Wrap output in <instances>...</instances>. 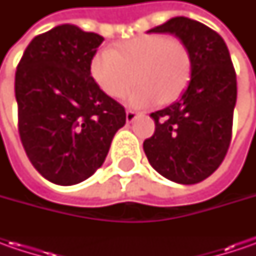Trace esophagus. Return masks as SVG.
Here are the masks:
<instances>
[{
  "mask_svg": "<svg viewBox=\"0 0 256 256\" xmlns=\"http://www.w3.org/2000/svg\"><path fill=\"white\" fill-rule=\"evenodd\" d=\"M135 118H136V112L132 110H128L126 111V122H132Z\"/></svg>",
  "mask_w": 256,
  "mask_h": 256,
  "instance_id": "obj_1",
  "label": "esophagus"
}]
</instances>
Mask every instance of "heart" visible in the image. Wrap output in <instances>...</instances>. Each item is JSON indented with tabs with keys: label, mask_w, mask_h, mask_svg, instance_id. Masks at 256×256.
<instances>
[{
	"label": "heart",
	"mask_w": 256,
	"mask_h": 256,
	"mask_svg": "<svg viewBox=\"0 0 256 256\" xmlns=\"http://www.w3.org/2000/svg\"><path fill=\"white\" fill-rule=\"evenodd\" d=\"M90 71L94 81L108 96L120 100L128 95L132 106L175 101L190 82L191 52L180 38L164 34H145L126 40L111 51L100 50L92 55Z\"/></svg>",
	"instance_id": "b5f03b06"
}]
</instances>
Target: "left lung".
I'll list each match as a JSON object with an SVG mask.
<instances>
[{
    "mask_svg": "<svg viewBox=\"0 0 256 256\" xmlns=\"http://www.w3.org/2000/svg\"><path fill=\"white\" fill-rule=\"evenodd\" d=\"M150 32L176 35L191 52L190 84L178 101L151 114L155 132L144 141L162 176L191 185L215 171L228 152L236 102V74L225 41L210 26L176 16Z\"/></svg>",
    "mask_w": 256,
    "mask_h": 256,
    "instance_id": "1",
    "label": "left lung"
}]
</instances>
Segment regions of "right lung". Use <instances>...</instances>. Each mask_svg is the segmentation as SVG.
Here are the masks:
<instances>
[{"mask_svg": "<svg viewBox=\"0 0 256 256\" xmlns=\"http://www.w3.org/2000/svg\"><path fill=\"white\" fill-rule=\"evenodd\" d=\"M104 38L70 24L40 34L15 71L18 132L26 156L45 180L74 185L105 161L125 108L91 76Z\"/></svg>", "mask_w": 256, "mask_h": 256, "instance_id": "obj_1", "label": "right lung"}]
</instances>
